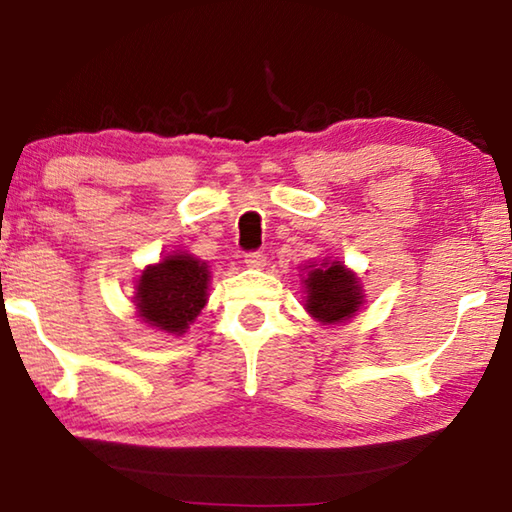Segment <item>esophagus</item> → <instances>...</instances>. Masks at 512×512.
<instances>
[{
  "mask_svg": "<svg viewBox=\"0 0 512 512\" xmlns=\"http://www.w3.org/2000/svg\"><path fill=\"white\" fill-rule=\"evenodd\" d=\"M244 264L248 268H262L266 264V257L262 253H246L244 255Z\"/></svg>",
  "mask_w": 512,
  "mask_h": 512,
  "instance_id": "1",
  "label": "esophagus"
}]
</instances>
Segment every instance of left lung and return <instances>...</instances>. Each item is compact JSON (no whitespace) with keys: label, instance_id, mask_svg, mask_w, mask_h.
Masks as SVG:
<instances>
[{"label":"left lung","instance_id":"left-lung-1","mask_svg":"<svg viewBox=\"0 0 512 512\" xmlns=\"http://www.w3.org/2000/svg\"><path fill=\"white\" fill-rule=\"evenodd\" d=\"M305 309L318 323L336 325L352 318L363 305V289L359 277L341 262L311 264L305 280Z\"/></svg>","mask_w":512,"mask_h":512}]
</instances>
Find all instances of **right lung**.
<instances>
[{
    "label": "right lung",
    "instance_id": "add662e5",
    "mask_svg": "<svg viewBox=\"0 0 512 512\" xmlns=\"http://www.w3.org/2000/svg\"><path fill=\"white\" fill-rule=\"evenodd\" d=\"M210 271L189 253H173L146 266L135 291V309L146 325L167 334H185L207 302Z\"/></svg>",
    "mask_w": 512,
    "mask_h": 512
}]
</instances>
